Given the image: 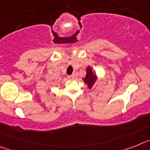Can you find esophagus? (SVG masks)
Listing matches in <instances>:
<instances>
[{"mask_svg":"<svg viewBox=\"0 0 150 150\" xmlns=\"http://www.w3.org/2000/svg\"><path fill=\"white\" fill-rule=\"evenodd\" d=\"M67 77H68L69 79H75V74H71V75H69V76H67Z\"/></svg>","mask_w":150,"mask_h":150,"instance_id":"1","label":"esophagus"}]
</instances>
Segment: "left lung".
Returning a JSON list of instances; mask_svg holds the SVG:
<instances>
[{
  "instance_id": "left-lung-1",
  "label": "left lung",
  "mask_w": 150,
  "mask_h": 150,
  "mask_svg": "<svg viewBox=\"0 0 150 150\" xmlns=\"http://www.w3.org/2000/svg\"><path fill=\"white\" fill-rule=\"evenodd\" d=\"M84 82L86 84H88V88H91L93 86V85L95 84V82L96 81V76L95 74H92L91 69L89 67H87L86 69V76L83 79Z\"/></svg>"
}]
</instances>
